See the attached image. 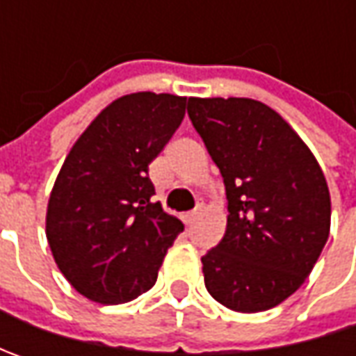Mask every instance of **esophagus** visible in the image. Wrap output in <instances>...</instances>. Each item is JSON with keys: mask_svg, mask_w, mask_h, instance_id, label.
Segmentation results:
<instances>
[{"mask_svg": "<svg viewBox=\"0 0 356 356\" xmlns=\"http://www.w3.org/2000/svg\"><path fill=\"white\" fill-rule=\"evenodd\" d=\"M200 210H202V208H196V210H192V212H186L184 216H182V218H184L186 226H190V224H194V222H196V218L200 216Z\"/></svg>", "mask_w": 356, "mask_h": 356, "instance_id": "34e87169", "label": "esophagus"}]
</instances>
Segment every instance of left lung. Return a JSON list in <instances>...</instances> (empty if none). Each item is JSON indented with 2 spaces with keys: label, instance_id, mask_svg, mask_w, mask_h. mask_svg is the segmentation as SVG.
Wrapping results in <instances>:
<instances>
[{
  "label": "left lung",
  "instance_id": "1",
  "mask_svg": "<svg viewBox=\"0 0 356 356\" xmlns=\"http://www.w3.org/2000/svg\"><path fill=\"white\" fill-rule=\"evenodd\" d=\"M188 117L222 172L227 226L202 257L208 293L239 313L280 305L307 280L331 227L321 166L297 132L253 99H190Z\"/></svg>",
  "mask_w": 356,
  "mask_h": 356
}]
</instances>
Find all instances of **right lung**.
<instances>
[{
  "instance_id": "1",
  "label": "right lung",
  "mask_w": 356,
  "mask_h": 356,
  "mask_svg": "<svg viewBox=\"0 0 356 356\" xmlns=\"http://www.w3.org/2000/svg\"><path fill=\"white\" fill-rule=\"evenodd\" d=\"M186 115V97L132 92L108 104L73 144L51 190L47 241L81 295L118 305L146 293L184 224L152 202L148 164Z\"/></svg>"
}]
</instances>
